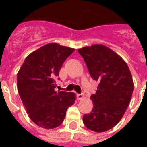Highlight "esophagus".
I'll return each mask as SVG.
<instances>
[{"label":"esophagus","mask_w":147,"mask_h":147,"mask_svg":"<svg viewBox=\"0 0 147 147\" xmlns=\"http://www.w3.org/2000/svg\"><path fill=\"white\" fill-rule=\"evenodd\" d=\"M77 99L78 100H82L84 98V94H77Z\"/></svg>","instance_id":"obj_1"}]
</instances>
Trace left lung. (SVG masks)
Instances as JSON below:
<instances>
[{"label": "left lung", "instance_id": "left-lung-1", "mask_svg": "<svg viewBox=\"0 0 147 147\" xmlns=\"http://www.w3.org/2000/svg\"><path fill=\"white\" fill-rule=\"evenodd\" d=\"M93 80L98 82L91 95L92 112L83 116L88 129L103 132L121 120L132 96L134 84L127 64L114 51L103 45L78 49Z\"/></svg>", "mask_w": 147, "mask_h": 147}]
</instances>
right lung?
I'll return each instance as SVG.
<instances>
[{
    "mask_svg": "<svg viewBox=\"0 0 147 147\" xmlns=\"http://www.w3.org/2000/svg\"><path fill=\"white\" fill-rule=\"evenodd\" d=\"M75 49L49 43L32 52L17 74V88L30 119L43 128L63 123L67 108L76 101L72 92L55 91L59 71Z\"/></svg>",
    "mask_w": 147,
    "mask_h": 147,
    "instance_id": "right-lung-1",
    "label": "right lung"
}]
</instances>
